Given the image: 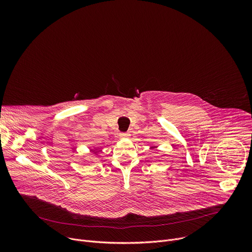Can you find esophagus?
Here are the masks:
<instances>
[{
	"label": "esophagus",
	"mask_w": 252,
	"mask_h": 252,
	"mask_svg": "<svg viewBox=\"0 0 252 252\" xmlns=\"http://www.w3.org/2000/svg\"><path fill=\"white\" fill-rule=\"evenodd\" d=\"M129 136V134L127 133V132H122V133H120V137H122V138H127Z\"/></svg>",
	"instance_id": "34e87169"
}]
</instances>
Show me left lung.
I'll list each match as a JSON object with an SVG mask.
<instances>
[{
    "label": "left lung",
    "mask_w": 252,
    "mask_h": 252,
    "mask_svg": "<svg viewBox=\"0 0 252 252\" xmlns=\"http://www.w3.org/2000/svg\"><path fill=\"white\" fill-rule=\"evenodd\" d=\"M153 148H154V147H152V148H151V149H153Z\"/></svg>",
    "instance_id": "obj_1"
}]
</instances>
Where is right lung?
<instances>
[{
    "mask_svg": "<svg viewBox=\"0 0 252 252\" xmlns=\"http://www.w3.org/2000/svg\"><path fill=\"white\" fill-rule=\"evenodd\" d=\"M91 151H92V153H93V154H94L95 156H97V155H98V153L100 152V151L98 150V148H94V149H93V150H91Z\"/></svg>",
    "mask_w": 252,
    "mask_h": 252,
    "instance_id": "right-lung-1",
    "label": "right lung"
}]
</instances>
